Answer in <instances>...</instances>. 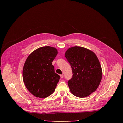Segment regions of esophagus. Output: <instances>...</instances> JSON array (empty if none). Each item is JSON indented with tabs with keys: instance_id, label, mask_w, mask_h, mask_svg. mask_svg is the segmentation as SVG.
Here are the masks:
<instances>
[{
	"instance_id": "obj_1",
	"label": "esophagus",
	"mask_w": 123,
	"mask_h": 123,
	"mask_svg": "<svg viewBox=\"0 0 123 123\" xmlns=\"http://www.w3.org/2000/svg\"><path fill=\"white\" fill-rule=\"evenodd\" d=\"M60 77H61V78H63L64 77V75L63 74H61L60 75Z\"/></svg>"
}]
</instances>
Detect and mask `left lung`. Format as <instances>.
I'll return each mask as SVG.
<instances>
[{
	"label": "left lung",
	"mask_w": 123,
	"mask_h": 123,
	"mask_svg": "<svg viewBox=\"0 0 123 123\" xmlns=\"http://www.w3.org/2000/svg\"><path fill=\"white\" fill-rule=\"evenodd\" d=\"M65 56L71 65L73 77L68 81L71 92L83 98L95 92L102 79L99 61L92 51L81 47L69 48Z\"/></svg>",
	"instance_id": "obj_1"
}]
</instances>
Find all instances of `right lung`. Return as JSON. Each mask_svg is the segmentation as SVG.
Here are the masks:
<instances>
[{
	"mask_svg": "<svg viewBox=\"0 0 123 123\" xmlns=\"http://www.w3.org/2000/svg\"><path fill=\"white\" fill-rule=\"evenodd\" d=\"M57 49L49 46L39 48L27 58L23 68V80L28 91L34 96L46 98L53 93L60 79L52 62Z\"/></svg>",
	"mask_w": 123,
	"mask_h": 123,
	"instance_id": "obj_1",
	"label": "right lung"
}]
</instances>
